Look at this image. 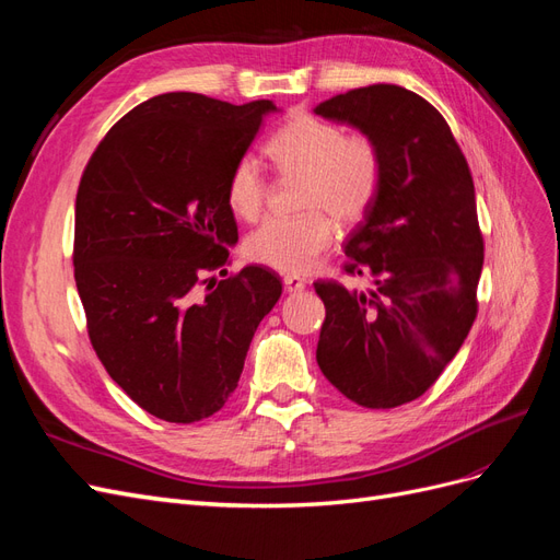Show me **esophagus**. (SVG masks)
<instances>
[{
	"mask_svg": "<svg viewBox=\"0 0 560 560\" xmlns=\"http://www.w3.org/2000/svg\"><path fill=\"white\" fill-rule=\"evenodd\" d=\"M282 282H284V290H287V292H292V294L306 290V280L299 278V276H284V278H282Z\"/></svg>",
	"mask_w": 560,
	"mask_h": 560,
	"instance_id": "obj_1",
	"label": "esophagus"
}]
</instances>
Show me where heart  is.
Segmentation results:
<instances>
[{
  "label": "heart",
  "instance_id": "b5f03b06",
  "mask_svg": "<svg viewBox=\"0 0 560 560\" xmlns=\"http://www.w3.org/2000/svg\"><path fill=\"white\" fill-rule=\"evenodd\" d=\"M266 154L278 175L301 177L299 217H270L249 233L252 261L280 273H306L331 249L338 224L350 226L371 210L383 184V151L369 135L346 130L313 114H294L270 135ZM268 198V179L254 156L233 163L226 202L241 219H257Z\"/></svg>",
  "mask_w": 560,
  "mask_h": 560
}]
</instances>
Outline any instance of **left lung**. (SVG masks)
<instances>
[{"instance_id": "obj_1", "label": "left lung", "mask_w": 560, "mask_h": 560, "mask_svg": "<svg viewBox=\"0 0 560 560\" xmlns=\"http://www.w3.org/2000/svg\"><path fill=\"white\" fill-rule=\"evenodd\" d=\"M315 114L360 128L383 151V184L350 233L346 276L369 292L317 280L325 301L317 364L366 409L418 399L442 376L477 319L483 235L463 149L425 97L393 83L325 100Z\"/></svg>"}]
</instances>
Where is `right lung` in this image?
<instances>
[{"label": "right lung", "instance_id": "add662e5", "mask_svg": "<svg viewBox=\"0 0 560 560\" xmlns=\"http://www.w3.org/2000/svg\"><path fill=\"white\" fill-rule=\"evenodd\" d=\"M268 112L270 100L156 95L112 126L81 175L72 261L91 346L161 420L189 425L222 409L282 294L264 266L201 280L238 243L226 182Z\"/></svg>", "mask_w": 560, "mask_h": 560}]
</instances>
